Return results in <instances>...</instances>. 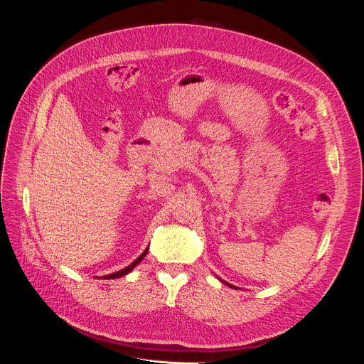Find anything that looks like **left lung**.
<instances>
[{
  "label": "left lung",
  "instance_id": "obj_1",
  "mask_svg": "<svg viewBox=\"0 0 364 364\" xmlns=\"http://www.w3.org/2000/svg\"><path fill=\"white\" fill-rule=\"evenodd\" d=\"M220 281H222V279H220ZM225 284H228V282H225ZM228 285H229L230 288H235V287H233V285H230V284H228Z\"/></svg>",
  "mask_w": 364,
  "mask_h": 364
}]
</instances>
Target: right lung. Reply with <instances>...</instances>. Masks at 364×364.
<instances>
[{
    "mask_svg": "<svg viewBox=\"0 0 364 364\" xmlns=\"http://www.w3.org/2000/svg\"><path fill=\"white\" fill-rule=\"evenodd\" d=\"M148 253V247L135 259V261L131 264V265H128L127 268H124V269H121V271H118V272H114V274H109V275H105V277H102L103 279H115V278H121V277H124V275H127V274H129L141 261L142 259L145 257V255Z\"/></svg>",
    "mask_w": 364,
    "mask_h": 364,
    "instance_id": "obj_1",
    "label": "right lung"
}]
</instances>
